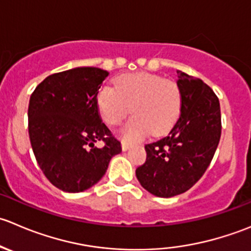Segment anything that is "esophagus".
I'll list each match as a JSON object with an SVG mask.
<instances>
[{"mask_svg": "<svg viewBox=\"0 0 251 251\" xmlns=\"http://www.w3.org/2000/svg\"><path fill=\"white\" fill-rule=\"evenodd\" d=\"M130 146H131V144L128 143V141H126V140L122 141V150L123 151H126L129 148H130Z\"/></svg>", "mask_w": 251, "mask_h": 251, "instance_id": "1", "label": "esophagus"}]
</instances>
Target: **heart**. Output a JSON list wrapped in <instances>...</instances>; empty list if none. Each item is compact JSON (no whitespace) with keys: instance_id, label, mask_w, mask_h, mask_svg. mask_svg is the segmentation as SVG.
Segmentation results:
<instances>
[{"instance_id":"obj_1","label":"heart","mask_w":251,"mask_h":251,"mask_svg":"<svg viewBox=\"0 0 251 251\" xmlns=\"http://www.w3.org/2000/svg\"><path fill=\"white\" fill-rule=\"evenodd\" d=\"M98 107L103 122L117 126L128 116L133 117L121 129L125 139H139L150 131L161 135L177 121L182 106V94L177 84L149 73L125 74L116 79L115 88L99 90Z\"/></svg>"}]
</instances>
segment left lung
<instances>
[{"label":"left lung","instance_id":"1","mask_svg":"<svg viewBox=\"0 0 251 251\" xmlns=\"http://www.w3.org/2000/svg\"><path fill=\"white\" fill-rule=\"evenodd\" d=\"M180 116L170 134L146 144V161L136 168L141 187L158 198L189 190L205 173L221 138L220 101L201 79L177 71Z\"/></svg>","mask_w":251,"mask_h":251}]
</instances>
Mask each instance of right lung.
<instances>
[{
    "instance_id": "right-lung-1",
    "label": "right lung",
    "mask_w": 251,
    "mask_h": 251,
    "mask_svg": "<svg viewBox=\"0 0 251 251\" xmlns=\"http://www.w3.org/2000/svg\"><path fill=\"white\" fill-rule=\"evenodd\" d=\"M108 72L78 67L51 74L31 94L29 138L45 177L56 188L79 193L95 185L121 143L102 123L99 89ZM102 141L101 148L96 143Z\"/></svg>"
}]
</instances>
